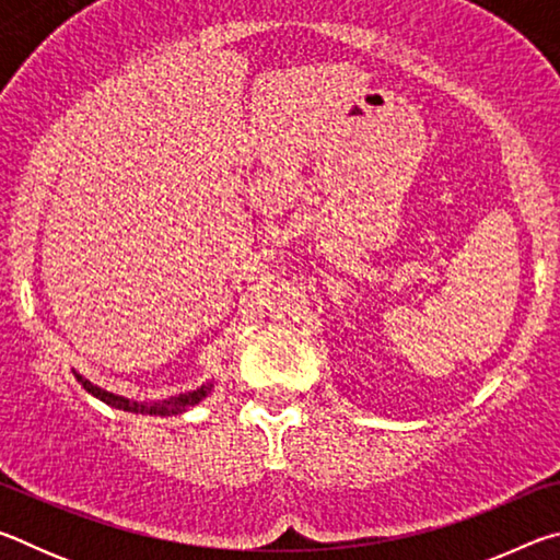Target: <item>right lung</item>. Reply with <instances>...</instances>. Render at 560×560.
<instances>
[{
  "label": "right lung",
  "mask_w": 560,
  "mask_h": 560,
  "mask_svg": "<svg viewBox=\"0 0 560 560\" xmlns=\"http://www.w3.org/2000/svg\"><path fill=\"white\" fill-rule=\"evenodd\" d=\"M71 373H73L75 381L83 385V390L91 393L93 397H98L101 402L116 407V410H122V412H132V415H155V417L183 415V412L189 410V407L200 405L205 397L214 390V381H210V383H202L200 387H195V390L165 397V400H143V402H140V400H130V397H122V395H116L110 390H103V387H98L96 383H91L89 377L75 373L73 368H71Z\"/></svg>",
  "instance_id": "right-lung-1"
}]
</instances>
